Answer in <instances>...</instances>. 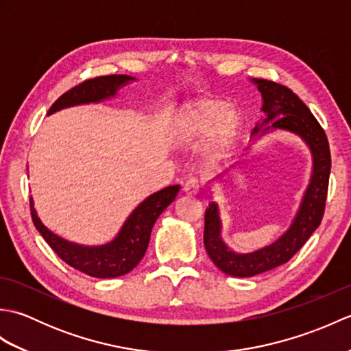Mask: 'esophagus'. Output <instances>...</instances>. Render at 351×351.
Returning a JSON list of instances; mask_svg holds the SVG:
<instances>
[{
    "label": "esophagus",
    "instance_id": "obj_1",
    "mask_svg": "<svg viewBox=\"0 0 351 351\" xmlns=\"http://www.w3.org/2000/svg\"><path fill=\"white\" fill-rule=\"evenodd\" d=\"M199 189H200L199 181L195 180V178H191V180H189L187 182L184 184V189L182 190H184L185 195L195 196V195H197V193H199Z\"/></svg>",
    "mask_w": 351,
    "mask_h": 351
}]
</instances>
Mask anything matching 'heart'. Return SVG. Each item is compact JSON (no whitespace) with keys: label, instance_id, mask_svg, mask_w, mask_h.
<instances>
[{"label":"heart","instance_id":"1","mask_svg":"<svg viewBox=\"0 0 351 351\" xmlns=\"http://www.w3.org/2000/svg\"><path fill=\"white\" fill-rule=\"evenodd\" d=\"M241 113L217 98H202L187 104L173 123V138L178 145L190 146L202 140L200 152L205 161L221 160L240 136Z\"/></svg>","mask_w":351,"mask_h":351}]
</instances>
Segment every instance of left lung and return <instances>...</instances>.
<instances>
[{"label":"left lung","mask_w":351,"mask_h":351,"mask_svg":"<svg viewBox=\"0 0 351 351\" xmlns=\"http://www.w3.org/2000/svg\"><path fill=\"white\" fill-rule=\"evenodd\" d=\"M252 84L256 86L263 96L261 111L264 113L252 131L253 141L278 130L294 134L309 147L312 173L289 228L271 244L249 253L234 252L223 241L219 205L215 202L208 205L204 230L205 249L223 273L235 278H252L273 270L288 263L300 250L322 223L330 175V149L326 132L299 96L273 81L252 78Z\"/></svg>","instance_id":"obj_1"}]
</instances>
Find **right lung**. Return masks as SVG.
Returning a JSON list of instances; mask_svg holds the SVG:
<instances>
[{
    "instance_id": "right-lung-1",
    "label": "right lung",
    "mask_w": 351,
    "mask_h": 351,
    "mask_svg": "<svg viewBox=\"0 0 351 351\" xmlns=\"http://www.w3.org/2000/svg\"><path fill=\"white\" fill-rule=\"evenodd\" d=\"M132 81H136V78L130 75H107L87 80L63 93L52 104L48 114L63 108L83 106V104H96L111 99L123 86ZM180 190L181 185H170V187L152 193L130 214L113 240L101 245L77 244L56 235L40 221L33 197H29V206H32V217L36 229L49 244V247L57 253L58 258L92 278L110 279L130 273L134 267H137L146 253L154 223L173 202Z\"/></svg>"
}]
</instances>
